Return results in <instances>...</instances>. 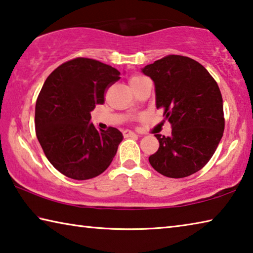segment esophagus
I'll use <instances>...</instances> for the list:
<instances>
[{
  "instance_id": "1",
  "label": "esophagus",
  "mask_w": 253,
  "mask_h": 253,
  "mask_svg": "<svg viewBox=\"0 0 253 253\" xmlns=\"http://www.w3.org/2000/svg\"><path fill=\"white\" fill-rule=\"evenodd\" d=\"M123 134H124V136H125V137H130V136H135L136 135L135 132L131 131V130H124Z\"/></svg>"
}]
</instances>
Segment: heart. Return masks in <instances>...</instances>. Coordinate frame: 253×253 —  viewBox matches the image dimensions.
<instances>
[{
	"mask_svg": "<svg viewBox=\"0 0 253 253\" xmlns=\"http://www.w3.org/2000/svg\"><path fill=\"white\" fill-rule=\"evenodd\" d=\"M145 78H146V77L140 76V75H134V76H131V77H130V79H129V84H130V85L132 87V85H135V84H137L138 83H140V81L144 80Z\"/></svg>",
	"mask_w": 253,
	"mask_h": 253,
	"instance_id": "1",
	"label": "heart"
}]
</instances>
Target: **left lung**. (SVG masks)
<instances>
[{
	"label": "left lung",
	"mask_w": 253,
	"mask_h": 253,
	"mask_svg": "<svg viewBox=\"0 0 253 253\" xmlns=\"http://www.w3.org/2000/svg\"><path fill=\"white\" fill-rule=\"evenodd\" d=\"M143 74L155 84L156 107L172 126V136L156 134L157 152L149 156L153 169L168 177L199 172L211 160L224 131L223 100L219 85L195 60L169 54Z\"/></svg>",
	"instance_id": "8db88e82"
}]
</instances>
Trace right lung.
I'll list each match as a JSON object with an SVG mask.
<instances>
[{
  "label": "right lung",
  "mask_w": 253,
  "mask_h": 253,
  "mask_svg": "<svg viewBox=\"0 0 253 253\" xmlns=\"http://www.w3.org/2000/svg\"><path fill=\"white\" fill-rule=\"evenodd\" d=\"M121 72L95 59L75 58L54 69L36 104V134L44 155L67 177L84 181L108 169L123 134L117 128L97 130L90 111Z\"/></svg>",
  "instance_id": "right-lung-1"
}]
</instances>
